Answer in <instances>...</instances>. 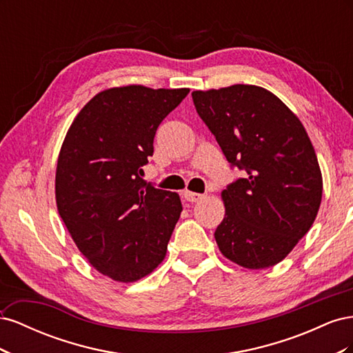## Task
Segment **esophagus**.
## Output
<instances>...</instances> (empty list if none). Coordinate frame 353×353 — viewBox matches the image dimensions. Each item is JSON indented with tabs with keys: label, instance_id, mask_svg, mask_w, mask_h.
<instances>
[{
	"label": "esophagus",
	"instance_id": "1",
	"mask_svg": "<svg viewBox=\"0 0 353 353\" xmlns=\"http://www.w3.org/2000/svg\"><path fill=\"white\" fill-rule=\"evenodd\" d=\"M184 197H185V200H188V201H191V203H197V201L205 199V196H203V194L193 193V191H188V190L184 191Z\"/></svg>",
	"mask_w": 353,
	"mask_h": 353
}]
</instances>
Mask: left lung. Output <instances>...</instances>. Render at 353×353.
I'll list each match as a JSON object with an SVG mask.
<instances>
[{"mask_svg":"<svg viewBox=\"0 0 353 353\" xmlns=\"http://www.w3.org/2000/svg\"><path fill=\"white\" fill-rule=\"evenodd\" d=\"M191 97L228 162L248 172L221 193L218 248L243 268H270L311 230L321 205L314 145L299 117L262 87L237 83Z\"/></svg>","mask_w":353,"mask_h":353,"instance_id":"left-lung-1","label":"left lung"}]
</instances>
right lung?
<instances>
[{
    "instance_id": "right-lung-1",
    "label": "right lung",
    "mask_w": 353,
    "mask_h": 353,
    "mask_svg": "<svg viewBox=\"0 0 353 353\" xmlns=\"http://www.w3.org/2000/svg\"><path fill=\"white\" fill-rule=\"evenodd\" d=\"M188 92L144 85L104 90L81 109L61 144L59 215L79 252L113 281L141 280L166 256L183 205L140 175L160 122Z\"/></svg>"
}]
</instances>
